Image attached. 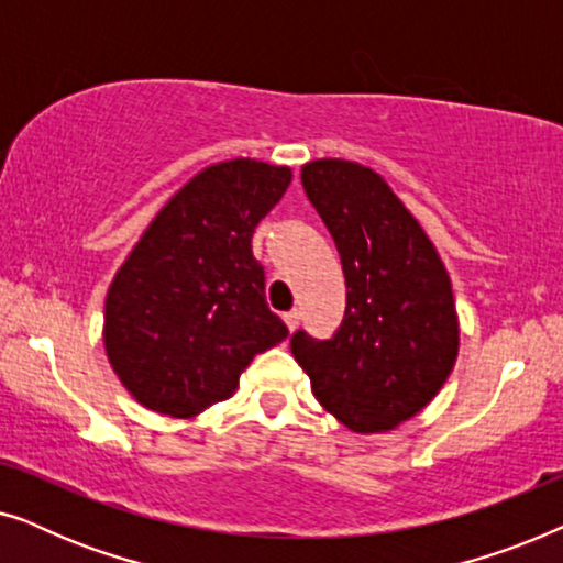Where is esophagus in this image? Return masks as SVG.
<instances>
[{
    "label": "esophagus",
    "instance_id": "1",
    "mask_svg": "<svg viewBox=\"0 0 563 563\" xmlns=\"http://www.w3.org/2000/svg\"><path fill=\"white\" fill-rule=\"evenodd\" d=\"M284 322H287L289 330H295L299 325V310H289L284 312Z\"/></svg>",
    "mask_w": 563,
    "mask_h": 563
}]
</instances>
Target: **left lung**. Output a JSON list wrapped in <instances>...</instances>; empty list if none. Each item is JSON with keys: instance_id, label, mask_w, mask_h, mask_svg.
Returning a JSON list of instances; mask_svg holds the SVG:
<instances>
[{"instance_id": "1", "label": "left lung", "mask_w": 563, "mask_h": 563, "mask_svg": "<svg viewBox=\"0 0 563 563\" xmlns=\"http://www.w3.org/2000/svg\"><path fill=\"white\" fill-rule=\"evenodd\" d=\"M302 187L333 235L345 314L333 338L305 330L291 353L318 402L353 433H387L418 415L459 356V314L435 245L389 184L343 158L302 166Z\"/></svg>"}]
</instances>
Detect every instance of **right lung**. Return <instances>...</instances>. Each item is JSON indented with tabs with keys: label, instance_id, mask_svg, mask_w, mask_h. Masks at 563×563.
Listing matches in <instances>:
<instances>
[{
	"label": "right lung",
	"instance_id": "1",
	"mask_svg": "<svg viewBox=\"0 0 563 563\" xmlns=\"http://www.w3.org/2000/svg\"><path fill=\"white\" fill-rule=\"evenodd\" d=\"M291 181L256 158L212 164L145 228L104 302V351L143 407L191 418L238 389L256 353L289 335L266 305L251 238Z\"/></svg>",
	"mask_w": 563,
	"mask_h": 563
}]
</instances>
